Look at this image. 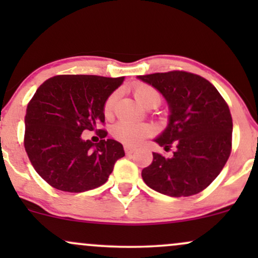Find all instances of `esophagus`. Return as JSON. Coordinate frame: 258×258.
<instances>
[{"label":"esophagus","instance_id":"34e87169","mask_svg":"<svg viewBox=\"0 0 258 258\" xmlns=\"http://www.w3.org/2000/svg\"><path fill=\"white\" fill-rule=\"evenodd\" d=\"M123 149H125V153L127 154V155H130V154H132L133 152H135V148L131 146H125L123 147Z\"/></svg>","mask_w":258,"mask_h":258}]
</instances>
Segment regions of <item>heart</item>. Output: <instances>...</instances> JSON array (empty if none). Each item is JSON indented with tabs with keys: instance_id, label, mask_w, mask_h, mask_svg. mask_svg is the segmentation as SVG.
<instances>
[{
	"instance_id": "heart-1",
	"label": "heart",
	"mask_w": 258,
	"mask_h": 258,
	"mask_svg": "<svg viewBox=\"0 0 258 258\" xmlns=\"http://www.w3.org/2000/svg\"><path fill=\"white\" fill-rule=\"evenodd\" d=\"M132 91L136 99L144 106L153 104V103L159 104L161 102V96H160L159 91L148 84H142V82L135 84ZM116 100L117 92L111 93L105 99L104 105H103V111H104L105 116H111ZM154 132H155L154 127L147 125V123H132L127 122V121H119L111 128V135L114 136V138L127 146H137L144 138L153 136Z\"/></svg>"
}]
</instances>
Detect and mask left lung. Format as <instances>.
I'll return each instance as SVG.
<instances>
[{"mask_svg":"<svg viewBox=\"0 0 258 258\" xmlns=\"http://www.w3.org/2000/svg\"><path fill=\"white\" fill-rule=\"evenodd\" d=\"M155 87L170 108L168 125L155 138L173 155L153 153L143 168L146 184L168 197H190L207 188L220 174L232 152L233 120L220 92L197 74L173 70L138 76Z\"/></svg>","mask_w":258,"mask_h":258,"instance_id":"obj_1","label":"left lung"}]
</instances>
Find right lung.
<instances>
[{
  "instance_id": "obj_1",
  "label": "right lung",
  "mask_w": 258,
  "mask_h": 258,
  "mask_svg": "<svg viewBox=\"0 0 258 258\" xmlns=\"http://www.w3.org/2000/svg\"><path fill=\"white\" fill-rule=\"evenodd\" d=\"M123 79L57 75L37 88L26 108L24 147L36 172L53 188L69 193L98 188L125 156L122 144L97 130L105 120V99ZM84 131H96L101 141H84Z\"/></svg>"
}]
</instances>
